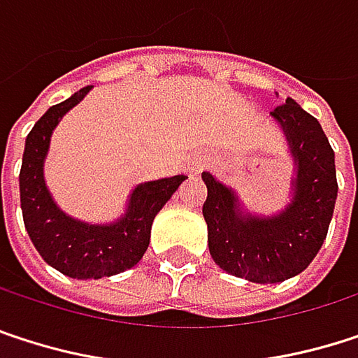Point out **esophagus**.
<instances>
[{
	"mask_svg": "<svg viewBox=\"0 0 358 358\" xmlns=\"http://www.w3.org/2000/svg\"><path fill=\"white\" fill-rule=\"evenodd\" d=\"M200 169H202V162H200V164H196V169H194V171H196V173H198V171H200Z\"/></svg>",
	"mask_w": 358,
	"mask_h": 358,
	"instance_id": "34e87169",
	"label": "esophagus"
}]
</instances>
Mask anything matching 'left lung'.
Wrapping results in <instances>:
<instances>
[{"mask_svg":"<svg viewBox=\"0 0 358 358\" xmlns=\"http://www.w3.org/2000/svg\"><path fill=\"white\" fill-rule=\"evenodd\" d=\"M271 116L283 129L296 166L292 202L281 213H244L231 187L202 173L208 187L202 215L210 257L223 271L255 283H279L310 265L323 246L338 198L334 150L319 120L292 97Z\"/></svg>","mask_w":358,"mask_h":358,"instance_id":"1","label":"left lung"}]
</instances>
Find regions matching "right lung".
Instances as JSON below:
<instances>
[{
  "mask_svg": "<svg viewBox=\"0 0 358 358\" xmlns=\"http://www.w3.org/2000/svg\"><path fill=\"white\" fill-rule=\"evenodd\" d=\"M90 90L87 85L52 106L35 122L27 135L20 169V208L29 238L48 265L75 279H99L135 267L148 250L154 217L185 181V175H175L139 183L127 213L108 225H90L60 210L45 185L43 162L56 124Z\"/></svg>",
  "mask_w": 358,
  "mask_h": 358,
  "instance_id": "obj_1",
  "label": "right lung"
}]
</instances>
